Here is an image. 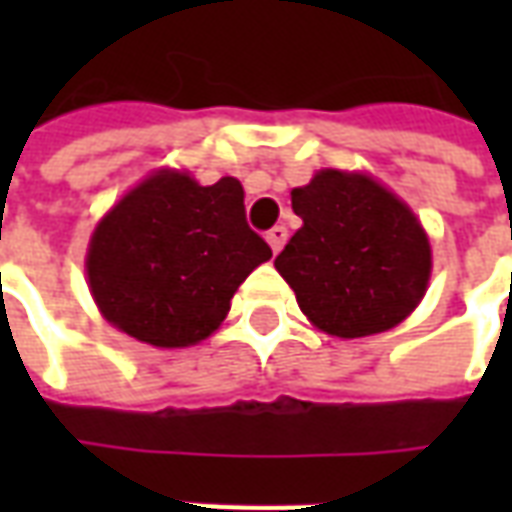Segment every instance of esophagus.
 <instances>
[{
	"label": "esophagus",
	"instance_id": "1",
	"mask_svg": "<svg viewBox=\"0 0 512 512\" xmlns=\"http://www.w3.org/2000/svg\"><path fill=\"white\" fill-rule=\"evenodd\" d=\"M268 244H271V249H274V255L277 252H282V246H285V241H288V227L285 224H277V227H271L266 233Z\"/></svg>",
	"mask_w": 512,
	"mask_h": 512
}]
</instances>
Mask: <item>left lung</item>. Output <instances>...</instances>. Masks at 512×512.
Here are the masks:
<instances>
[{
	"mask_svg": "<svg viewBox=\"0 0 512 512\" xmlns=\"http://www.w3.org/2000/svg\"><path fill=\"white\" fill-rule=\"evenodd\" d=\"M296 230L274 266L301 312L337 337L392 329L425 296L428 235L392 191L367 175L323 169L293 189Z\"/></svg>",
	"mask_w": 512,
	"mask_h": 512,
	"instance_id": "1",
	"label": "left lung"
}]
</instances>
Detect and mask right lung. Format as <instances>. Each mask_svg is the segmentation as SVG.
I'll list each match as a JSON object with an SVG mask.
<instances>
[{"label":"right lung","mask_w":512,"mask_h":512,"mask_svg":"<svg viewBox=\"0 0 512 512\" xmlns=\"http://www.w3.org/2000/svg\"><path fill=\"white\" fill-rule=\"evenodd\" d=\"M271 246L246 224L235 178L158 172L95 227L87 277L106 321L158 348L205 340Z\"/></svg>","instance_id":"add662e5"}]
</instances>
